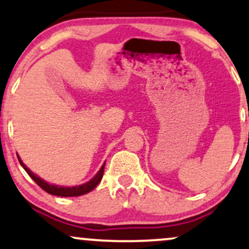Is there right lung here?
<instances>
[{"instance_id": "add662e5", "label": "right lung", "mask_w": 249, "mask_h": 249, "mask_svg": "<svg viewBox=\"0 0 249 249\" xmlns=\"http://www.w3.org/2000/svg\"><path fill=\"white\" fill-rule=\"evenodd\" d=\"M19 163L22 164V167L25 169V172L29 174V176L34 181L37 183L41 189L46 191L51 195H54V196H60V197H75V196H82V195L90 193L92 189H95L97 187V184L100 183L102 178H103V173H104V166H106V162L103 163V166L101 167V169L98 170V173L92 178L90 181L86 182V183L81 184V185H76V187H60V185H54L47 183L46 181H44L43 178H40L39 176L35 175L34 173L30 170L25 164L23 163V161L20 160V158L18 157Z\"/></svg>"}]
</instances>
